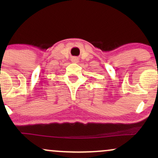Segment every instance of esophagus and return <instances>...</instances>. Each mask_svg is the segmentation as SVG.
I'll return each instance as SVG.
<instances>
[{"mask_svg":"<svg viewBox=\"0 0 158 158\" xmlns=\"http://www.w3.org/2000/svg\"><path fill=\"white\" fill-rule=\"evenodd\" d=\"M72 61H73V62L77 63L79 61V59H78V58H77V57H73V59H72Z\"/></svg>","mask_w":158,"mask_h":158,"instance_id":"esophagus-1","label":"esophagus"}]
</instances>
